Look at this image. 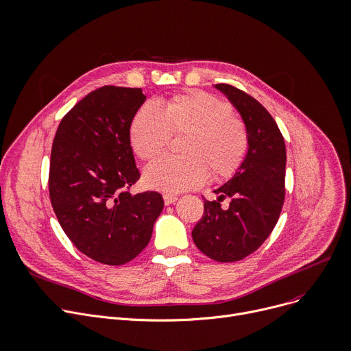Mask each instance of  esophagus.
I'll list each match as a JSON object with an SVG mask.
<instances>
[{
	"label": "esophagus",
	"mask_w": 351,
	"mask_h": 351,
	"mask_svg": "<svg viewBox=\"0 0 351 351\" xmlns=\"http://www.w3.org/2000/svg\"><path fill=\"white\" fill-rule=\"evenodd\" d=\"M176 200H178V196H175V195H165V196H163V202H165L167 206L173 204Z\"/></svg>",
	"instance_id": "esophagus-1"
}]
</instances>
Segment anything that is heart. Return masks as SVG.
Masks as SVG:
<instances>
[{"label": "heart", "instance_id": "heart-1", "mask_svg": "<svg viewBox=\"0 0 351 351\" xmlns=\"http://www.w3.org/2000/svg\"><path fill=\"white\" fill-rule=\"evenodd\" d=\"M232 114L228 103L204 91L139 107L131 121L130 143L141 159H155L171 134H184L182 156H163L147 167L144 182L148 188L179 193L197 188L208 172L213 179L234 173L245 156L248 136L244 124Z\"/></svg>", "mask_w": 351, "mask_h": 351}]
</instances>
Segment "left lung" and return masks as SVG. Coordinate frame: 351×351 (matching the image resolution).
<instances>
[{
    "instance_id": "left-lung-1",
    "label": "left lung",
    "mask_w": 351,
    "mask_h": 351,
    "mask_svg": "<svg viewBox=\"0 0 351 351\" xmlns=\"http://www.w3.org/2000/svg\"><path fill=\"white\" fill-rule=\"evenodd\" d=\"M237 110L248 136L247 154L227 182L204 200V213L195 226L192 239L196 247L219 263L245 258L271 234L285 199L287 149L284 136L271 114L247 93L215 84ZM230 197L223 209L221 198Z\"/></svg>"
}]
</instances>
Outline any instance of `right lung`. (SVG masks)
<instances>
[{
	"instance_id": "add662e5",
	"label": "right lung",
	"mask_w": 351,
	"mask_h": 351,
	"mask_svg": "<svg viewBox=\"0 0 351 351\" xmlns=\"http://www.w3.org/2000/svg\"><path fill=\"white\" fill-rule=\"evenodd\" d=\"M147 97L141 88L104 86L70 110L56 131L49 195L66 236L107 265L134 260L149 243L163 199L131 195L139 179L130 127Z\"/></svg>"
}]
</instances>
